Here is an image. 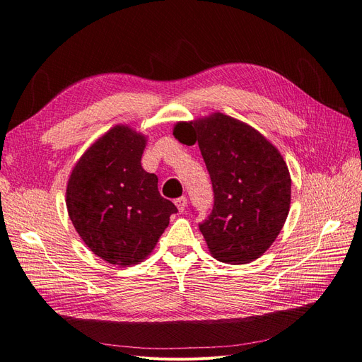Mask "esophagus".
I'll list each match as a JSON object with an SVG mask.
<instances>
[{
	"instance_id": "34e87169",
	"label": "esophagus",
	"mask_w": 362,
	"mask_h": 362,
	"mask_svg": "<svg viewBox=\"0 0 362 362\" xmlns=\"http://www.w3.org/2000/svg\"><path fill=\"white\" fill-rule=\"evenodd\" d=\"M174 203H176L179 212H185V209H186V197L176 198V202H174Z\"/></svg>"
}]
</instances>
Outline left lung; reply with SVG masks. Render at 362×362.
<instances>
[{
    "label": "left lung",
    "mask_w": 362,
    "mask_h": 362,
    "mask_svg": "<svg viewBox=\"0 0 362 362\" xmlns=\"http://www.w3.org/2000/svg\"><path fill=\"white\" fill-rule=\"evenodd\" d=\"M186 144L194 136L214 188V209L200 231L214 257L245 264L267 251L290 209L291 180L283 156L254 129L223 112L174 126Z\"/></svg>",
    "instance_id": "obj_1"
}]
</instances>
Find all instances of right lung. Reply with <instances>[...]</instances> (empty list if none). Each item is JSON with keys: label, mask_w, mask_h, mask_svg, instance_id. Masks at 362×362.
I'll return each instance as SVG.
<instances>
[{"label": "right lung", "mask_w": 362, "mask_h": 362, "mask_svg": "<svg viewBox=\"0 0 362 362\" xmlns=\"http://www.w3.org/2000/svg\"><path fill=\"white\" fill-rule=\"evenodd\" d=\"M146 136L114 126L72 170L66 189L69 216L98 257L131 266L153 251L177 207L158 191V177L141 167Z\"/></svg>", "instance_id": "right-lung-1"}]
</instances>
